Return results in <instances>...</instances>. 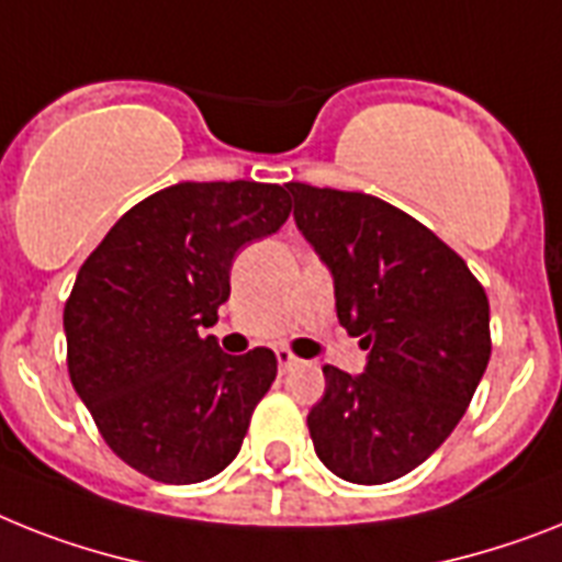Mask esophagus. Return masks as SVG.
Here are the masks:
<instances>
[{
    "instance_id": "1",
    "label": "esophagus",
    "mask_w": 562,
    "mask_h": 562,
    "mask_svg": "<svg viewBox=\"0 0 562 562\" xmlns=\"http://www.w3.org/2000/svg\"><path fill=\"white\" fill-rule=\"evenodd\" d=\"M276 359H278V370H281V373H286V370L299 368V364H301L299 356H292L290 350H286V347H278Z\"/></svg>"
}]
</instances>
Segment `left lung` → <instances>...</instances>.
Masks as SVG:
<instances>
[{"label": "left lung", "mask_w": 562, "mask_h": 562, "mask_svg": "<svg viewBox=\"0 0 562 562\" xmlns=\"http://www.w3.org/2000/svg\"><path fill=\"white\" fill-rule=\"evenodd\" d=\"M292 217L330 270L338 322L370 350L364 373L327 364L307 414L315 453L356 485L422 465L451 437L488 368V295L448 244L364 192L286 183Z\"/></svg>", "instance_id": "8db88e82"}]
</instances>
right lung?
Segmentation results:
<instances>
[{"mask_svg":"<svg viewBox=\"0 0 562 562\" xmlns=\"http://www.w3.org/2000/svg\"><path fill=\"white\" fill-rule=\"evenodd\" d=\"M278 183H175L111 226L65 301L68 373L109 448L169 485L221 474L276 382L272 350L229 356L215 336L240 247L290 217Z\"/></svg>","mask_w":562,"mask_h":562,"instance_id":"right-lung-1","label":"right lung"}]
</instances>
